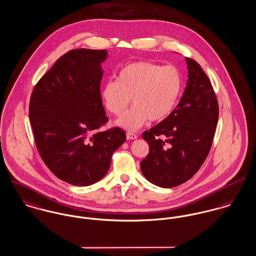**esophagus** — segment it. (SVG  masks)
<instances>
[{"instance_id": "esophagus-1", "label": "esophagus", "mask_w": 256, "mask_h": 256, "mask_svg": "<svg viewBox=\"0 0 256 256\" xmlns=\"http://www.w3.org/2000/svg\"><path fill=\"white\" fill-rule=\"evenodd\" d=\"M138 136L136 134H132V132H126V138L128 140H134V139H136Z\"/></svg>"}]
</instances>
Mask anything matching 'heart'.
<instances>
[{"instance_id":"1","label":"heart","mask_w":256,"mask_h":256,"mask_svg":"<svg viewBox=\"0 0 256 256\" xmlns=\"http://www.w3.org/2000/svg\"><path fill=\"white\" fill-rule=\"evenodd\" d=\"M183 80L176 66H162L150 61H134L124 66L117 80L106 82L101 98L110 113L120 117L132 98L134 106L118 120V126L136 130L148 118L160 122L174 110Z\"/></svg>"}]
</instances>
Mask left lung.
Masks as SVG:
<instances>
[{"mask_svg":"<svg viewBox=\"0 0 256 256\" xmlns=\"http://www.w3.org/2000/svg\"><path fill=\"white\" fill-rule=\"evenodd\" d=\"M186 63L187 86L176 108L142 134L150 146L140 162L142 174L162 188L178 186L197 172L210 153L216 128L219 109L212 82L195 60L186 58Z\"/></svg>","mask_w":256,"mask_h":256,"instance_id":"8db88e82","label":"left lung"}]
</instances>
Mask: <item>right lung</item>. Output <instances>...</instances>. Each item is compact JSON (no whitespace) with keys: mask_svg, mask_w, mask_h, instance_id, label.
I'll list each match as a JSON object with an SVG mask.
<instances>
[{"mask_svg":"<svg viewBox=\"0 0 256 256\" xmlns=\"http://www.w3.org/2000/svg\"><path fill=\"white\" fill-rule=\"evenodd\" d=\"M106 50H72L35 86L29 118L40 156L59 179L88 186L107 174L126 132L108 122L100 94Z\"/></svg>","mask_w":256,"mask_h":256,"instance_id":"add662e5","label":"right lung"}]
</instances>
